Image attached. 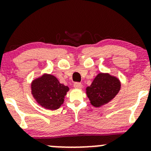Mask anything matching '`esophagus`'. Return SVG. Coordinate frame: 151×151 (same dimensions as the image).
<instances>
[{"instance_id": "34e87169", "label": "esophagus", "mask_w": 151, "mask_h": 151, "mask_svg": "<svg viewBox=\"0 0 151 151\" xmlns=\"http://www.w3.org/2000/svg\"><path fill=\"white\" fill-rule=\"evenodd\" d=\"M73 86L75 87V88H81L82 86H83V85H82L81 83L76 82L75 83L73 84Z\"/></svg>"}]
</instances>
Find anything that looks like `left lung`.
Listing matches in <instances>:
<instances>
[{
    "label": "left lung",
    "mask_w": 151,
    "mask_h": 151,
    "mask_svg": "<svg viewBox=\"0 0 151 151\" xmlns=\"http://www.w3.org/2000/svg\"><path fill=\"white\" fill-rule=\"evenodd\" d=\"M120 83L116 78L109 74L99 73L91 86L87 87L86 93L91 104L96 107L108 103L118 93Z\"/></svg>",
    "instance_id": "8db88e82"
}]
</instances>
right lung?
<instances>
[{"instance_id": "add662e5", "label": "right lung", "mask_w": 151, "mask_h": 151, "mask_svg": "<svg viewBox=\"0 0 151 151\" xmlns=\"http://www.w3.org/2000/svg\"><path fill=\"white\" fill-rule=\"evenodd\" d=\"M68 87L60 83L52 75H44L34 81L32 84V94L40 105L48 109H57L63 104Z\"/></svg>"}]
</instances>
